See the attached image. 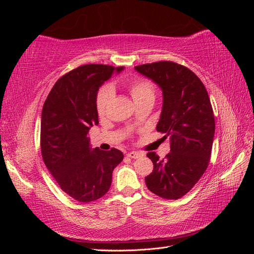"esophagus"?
Segmentation results:
<instances>
[{
    "mask_svg": "<svg viewBox=\"0 0 254 254\" xmlns=\"http://www.w3.org/2000/svg\"><path fill=\"white\" fill-rule=\"evenodd\" d=\"M142 156H143L142 153L137 152V151H130V152L127 153V157L131 158V159H137V158H141Z\"/></svg>",
    "mask_w": 254,
    "mask_h": 254,
    "instance_id": "34e87169",
    "label": "esophagus"
}]
</instances>
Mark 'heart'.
<instances>
[{
  "mask_svg": "<svg viewBox=\"0 0 254 254\" xmlns=\"http://www.w3.org/2000/svg\"><path fill=\"white\" fill-rule=\"evenodd\" d=\"M126 87L135 104L146 101V99H155V87L148 79L135 78L128 81ZM112 96L113 89L110 86H104L99 89L95 99V108L99 115L105 114Z\"/></svg>",
  "mask_w": 254,
  "mask_h": 254,
  "instance_id": "heart-1",
  "label": "heart"
}]
</instances>
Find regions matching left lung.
<instances>
[{
  "mask_svg": "<svg viewBox=\"0 0 254 254\" xmlns=\"http://www.w3.org/2000/svg\"><path fill=\"white\" fill-rule=\"evenodd\" d=\"M162 89L163 107L157 131L170 135L171 152L160 159L148 152L153 171L145 178L151 193L179 199L193 189L210 163L215 119L202 81L190 68L173 61L134 66Z\"/></svg>",
  "mask_w": 254,
  "mask_h": 254,
  "instance_id": "1",
  "label": "left lung"
}]
</instances>
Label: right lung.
I'll return each mask as SVG.
<instances>
[{
  "mask_svg": "<svg viewBox=\"0 0 254 254\" xmlns=\"http://www.w3.org/2000/svg\"><path fill=\"white\" fill-rule=\"evenodd\" d=\"M123 66L83 64L56 81L41 115L40 145L45 166L60 189L79 202H91L109 190L112 172L122 160L117 148L90 149L88 132L98 124L99 87Z\"/></svg>",
  "mask_w": 254,
  "mask_h": 254,
  "instance_id": "add662e5",
  "label": "right lung"
}]
</instances>
